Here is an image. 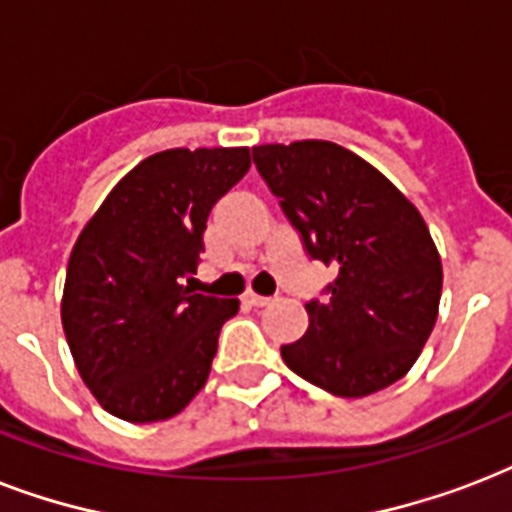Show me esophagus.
<instances>
[{
  "label": "esophagus",
  "instance_id": "34e87169",
  "mask_svg": "<svg viewBox=\"0 0 512 512\" xmlns=\"http://www.w3.org/2000/svg\"><path fill=\"white\" fill-rule=\"evenodd\" d=\"M244 300H247L249 305H255V308H263V305L271 303V297L257 295V292H247V295H244Z\"/></svg>",
  "mask_w": 512,
  "mask_h": 512
}]
</instances>
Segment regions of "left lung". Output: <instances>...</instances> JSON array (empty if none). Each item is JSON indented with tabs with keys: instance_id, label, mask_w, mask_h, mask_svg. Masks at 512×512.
Returning <instances> with one entry per match:
<instances>
[{
	"instance_id": "1",
	"label": "left lung",
	"mask_w": 512,
	"mask_h": 512,
	"mask_svg": "<svg viewBox=\"0 0 512 512\" xmlns=\"http://www.w3.org/2000/svg\"><path fill=\"white\" fill-rule=\"evenodd\" d=\"M308 255L335 268L324 303H305L308 332L281 345L316 388L361 398L401 380L436 327L441 255L412 201L380 170L329 140L252 148Z\"/></svg>"
}]
</instances>
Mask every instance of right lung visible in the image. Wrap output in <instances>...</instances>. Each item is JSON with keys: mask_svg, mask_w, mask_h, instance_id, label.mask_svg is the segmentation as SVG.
<instances>
[{"mask_svg": "<svg viewBox=\"0 0 512 512\" xmlns=\"http://www.w3.org/2000/svg\"><path fill=\"white\" fill-rule=\"evenodd\" d=\"M249 148H170L130 170L68 257L60 319L84 385L127 422L170 420L204 388L239 300L183 287L209 209L247 175Z\"/></svg>", "mask_w": 512, "mask_h": 512, "instance_id": "1", "label": "right lung"}]
</instances>
